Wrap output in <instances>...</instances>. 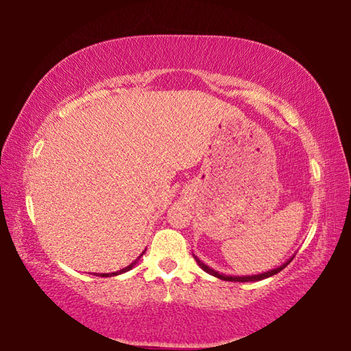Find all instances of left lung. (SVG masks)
<instances>
[{"label":"left lung","instance_id":"left-lung-1","mask_svg":"<svg viewBox=\"0 0 351 351\" xmlns=\"http://www.w3.org/2000/svg\"><path fill=\"white\" fill-rule=\"evenodd\" d=\"M193 258L197 260V263L199 265V268H203L207 274H210V276H213V277H218V278H221V280H226V282H258V280H263V278H268V277H271V276H276L277 272H280L285 266H287L291 260H293V257H291L287 263H283L282 266H278V268H276V269H271V271H266V272H261V274H254V276H226V274H219L218 271H215V269H212V268H209V266H207L206 263H203V261H201L197 255H193Z\"/></svg>","mask_w":351,"mask_h":351}]
</instances>
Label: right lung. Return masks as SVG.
<instances>
[{"label": "right lung", "instance_id": "1", "mask_svg": "<svg viewBox=\"0 0 351 351\" xmlns=\"http://www.w3.org/2000/svg\"><path fill=\"white\" fill-rule=\"evenodd\" d=\"M142 254H144V252H142ZM142 254L139 255L138 258H136V260L133 261V263H130V265L127 266V268H123V269H121V271H116V272H108V274H96V276H100V277H111V276H119V274H123V272H127V271H130V269H132V268H134L136 263H138L139 258L142 257Z\"/></svg>", "mask_w": 351, "mask_h": 351}]
</instances>
